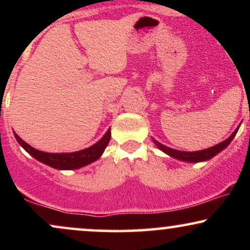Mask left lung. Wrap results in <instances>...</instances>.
Instances as JSON below:
<instances>
[{"label": "left lung", "instance_id": "1", "mask_svg": "<svg viewBox=\"0 0 250 250\" xmlns=\"http://www.w3.org/2000/svg\"><path fill=\"white\" fill-rule=\"evenodd\" d=\"M236 133H237V129L223 142L214 146V147L203 149V150H200V151H181V150H176V149L166 147V146H163L162 143L157 142L156 140H153V141L162 151H165V153L170 155V156L174 157V159L182 160V161H186V162H200V161H206V160L211 159V157L215 156L217 153H220L221 150H223V149H225L227 146L231 142V140L234 139V136L236 135Z\"/></svg>", "mask_w": 250, "mask_h": 250}]
</instances>
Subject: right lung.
Wrapping results in <instances>:
<instances>
[{"instance_id":"obj_1","label":"right lung","mask_w":250,"mask_h":250,"mask_svg":"<svg viewBox=\"0 0 250 250\" xmlns=\"http://www.w3.org/2000/svg\"><path fill=\"white\" fill-rule=\"evenodd\" d=\"M15 137L17 142L23 147L24 150L28 151L33 157H35L37 161L45 163V165L56 169H77L96 161V160L101 156L103 150H104L105 147L108 146L109 140H110V128L108 129V131L104 134V136H103L99 142L95 143V145L87 149H83V150L75 151V153H44V151H40L35 148L30 147V146L28 145V143H25L17 134H15Z\"/></svg>"}]
</instances>
